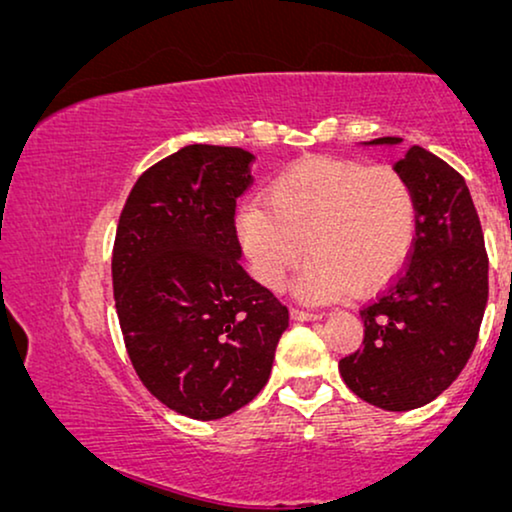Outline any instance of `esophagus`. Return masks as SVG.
<instances>
[{"instance_id":"1","label":"esophagus","mask_w":512,"mask_h":512,"mask_svg":"<svg viewBox=\"0 0 512 512\" xmlns=\"http://www.w3.org/2000/svg\"><path fill=\"white\" fill-rule=\"evenodd\" d=\"M290 318L294 322H315V320H322V313L306 311V308H290Z\"/></svg>"}]
</instances>
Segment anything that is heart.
<instances>
[{
  "mask_svg": "<svg viewBox=\"0 0 512 512\" xmlns=\"http://www.w3.org/2000/svg\"><path fill=\"white\" fill-rule=\"evenodd\" d=\"M420 211L413 185L390 164L308 157L280 174L264 206L239 215V236L253 276L269 290L306 253L299 292L331 299L376 292L408 262Z\"/></svg>",
  "mask_w": 512,
  "mask_h": 512,
  "instance_id": "1",
  "label": "heart"
}]
</instances>
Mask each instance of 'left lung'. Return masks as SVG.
Returning <instances> with one entry per match:
<instances>
[{"mask_svg": "<svg viewBox=\"0 0 512 512\" xmlns=\"http://www.w3.org/2000/svg\"><path fill=\"white\" fill-rule=\"evenodd\" d=\"M394 169L415 190L417 239L399 276L359 311L364 348L343 357L338 371L359 399L401 413L434 401L462 373L489 287L485 239L464 178L420 146L408 148Z\"/></svg>", "mask_w": 512, "mask_h": 512, "instance_id": "obj_1", "label": "left lung"}]
</instances>
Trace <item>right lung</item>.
<instances>
[{
    "instance_id": "right-lung-1",
    "label": "right lung",
    "mask_w": 512,
    "mask_h": 512,
    "mask_svg": "<svg viewBox=\"0 0 512 512\" xmlns=\"http://www.w3.org/2000/svg\"><path fill=\"white\" fill-rule=\"evenodd\" d=\"M255 155L194 143L164 157L122 208L113 297L127 355L146 390L192 420H220L271 376L287 306L248 276L236 199Z\"/></svg>"
}]
</instances>
